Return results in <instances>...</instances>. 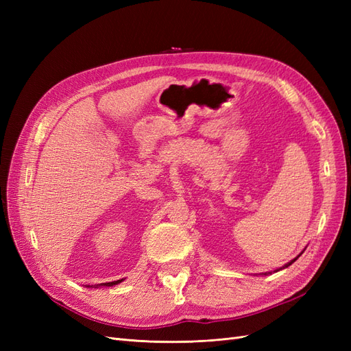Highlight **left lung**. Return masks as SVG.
<instances>
[{
  "instance_id": "obj_1",
  "label": "left lung",
  "mask_w": 351,
  "mask_h": 351,
  "mask_svg": "<svg viewBox=\"0 0 351 351\" xmlns=\"http://www.w3.org/2000/svg\"><path fill=\"white\" fill-rule=\"evenodd\" d=\"M297 258H299V256H297ZM297 258H295V259H293V261H291V262H289V263H287V265H285V267H284V268H287V267H290V265H291V263H293V262H295V261H297Z\"/></svg>"
}]
</instances>
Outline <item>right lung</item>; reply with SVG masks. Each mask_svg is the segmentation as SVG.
<instances>
[{
    "label": "right lung",
    "instance_id": "1",
    "mask_svg": "<svg viewBox=\"0 0 351 351\" xmlns=\"http://www.w3.org/2000/svg\"><path fill=\"white\" fill-rule=\"evenodd\" d=\"M123 280H119V281H112V282H102L101 285H107V287H110V285H115V284H119V282H121Z\"/></svg>",
    "mask_w": 351,
    "mask_h": 351
}]
</instances>
